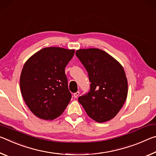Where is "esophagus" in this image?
Instances as JSON below:
<instances>
[{"label": "esophagus", "mask_w": 156, "mask_h": 156, "mask_svg": "<svg viewBox=\"0 0 156 156\" xmlns=\"http://www.w3.org/2000/svg\"><path fill=\"white\" fill-rule=\"evenodd\" d=\"M79 95H80V92H79V91L76 92L75 93L73 94V96H74V98H77V97H78Z\"/></svg>", "instance_id": "obj_1"}]
</instances>
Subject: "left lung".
Returning <instances> with one entry per match:
<instances>
[{
	"instance_id": "obj_1",
	"label": "left lung",
	"mask_w": 156,
	"mask_h": 156,
	"mask_svg": "<svg viewBox=\"0 0 156 156\" xmlns=\"http://www.w3.org/2000/svg\"><path fill=\"white\" fill-rule=\"evenodd\" d=\"M76 56L87 70L90 89L78 101L88 115L101 123L111 120L123 106L128 81L122 66L105 51L80 49Z\"/></svg>"
}]
</instances>
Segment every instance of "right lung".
Here are the masks:
<instances>
[{
	"mask_svg": "<svg viewBox=\"0 0 156 156\" xmlns=\"http://www.w3.org/2000/svg\"><path fill=\"white\" fill-rule=\"evenodd\" d=\"M75 50L58 47L43 48L25 63L20 88L25 104L40 119L52 120L60 116L72 95L65 68Z\"/></svg>",
	"mask_w": 156,
	"mask_h": 156,
	"instance_id": "right-lung-1",
	"label": "right lung"
}]
</instances>
